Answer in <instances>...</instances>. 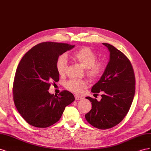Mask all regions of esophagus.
Listing matches in <instances>:
<instances>
[{
	"label": "esophagus",
	"mask_w": 151,
	"mask_h": 151,
	"mask_svg": "<svg viewBox=\"0 0 151 151\" xmlns=\"http://www.w3.org/2000/svg\"><path fill=\"white\" fill-rule=\"evenodd\" d=\"M74 96H75V99L76 100V101L77 100H81L83 98V97H81V96H78V95H75Z\"/></svg>",
	"instance_id": "esophagus-1"
}]
</instances>
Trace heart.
Here are the masks:
<instances>
[{
    "mask_svg": "<svg viewBox=\"0 0 151 151\" xmlns=\"http://www.w3.org/2000/svg\"><path fill=\"white\" fill-rule=\"evenodd\" d=\"M72 58L86 68V74L91 79H96L102 75L106 68V62L102 60H96L97 55L90 48L84 47L74 52ZM68 67L65 55L59 56L56 62V68L59 75L63 76ZM88 83L85 80L70 79L65 84V88L76 93H81L88 87Z\"/></svg>",
    "mask_w": 151,
    "mask_h": 151,
    "instance_id": "b5f03b06",
    "label": "heart"
}]
</instances>
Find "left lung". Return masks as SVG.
<instances>
[{"label":"left lung","instance_id":"1","mask_svg":"<svg viewBox=\"0 0 151 151\" xmlns=\"http://www.w3.org/2000/svg\"><path fill=\"white\" fill-rule=\"evenodd\" d=\"M103 44L110 52V58L101 79L91 89L94 93L101 92L102 98L98 101L86 97L92 109L85 118L91 125L106 130L120 123L129 112L135 95V78L125 55L110 44Z\"/></svg>","mask_w":151,"mask_h":151}]
</instances>
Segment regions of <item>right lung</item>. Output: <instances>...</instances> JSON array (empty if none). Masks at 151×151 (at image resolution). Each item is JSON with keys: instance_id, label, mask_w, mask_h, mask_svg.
<instances>
[{"instance_id": "1", "label": "right lung", "mask_w": 151, "mask_h": 151, "mask_svg": "<svg viewBox=\"0 0 151 151\" xmlns=\"http://www.w3.org/2000/svg\"><path fill=\"white\" fill-rule=\"evenodd\" d=\"M74 47L67 43L43 42L21 58L14 79L13 99L18 112L29 125L38 128L53 125L60 120L65 107L75 100L66 90L58 96L48 92L51 84L59 81L58 57Z\"/></svg>"}]
</instances>
